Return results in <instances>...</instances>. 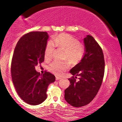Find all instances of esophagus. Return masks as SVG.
Here are the masks:
<instances>
[{"label": "esophagus", "mask_w": 122, "mask_h": 122, "mask_svg": "<svg viewBox=\"0 0 122 122\" xmlns=\"http://www.w3.org/2000/svg\"><path fill=\"white\" fill-rule=\"evenodd\" d=\"M56 81H59V80L61 79V78H60V77H58V76H56Z\"/></svg>", "instance_id": "esophagus-1"}]
</instances>
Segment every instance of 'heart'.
Returning <instances> with one entry per match:
<instances>
[{
  "label": "heart",
  "instance_id": "b5f03b06",
  "mask_svg": "<svg viewBox=\"0 0 122 122\" xmlns=\"http://www.w3.org/2000/svg\"><path fill=\"white\" fill-rule=\"evenodd\" d=\"M54 46L64 51V58L67 59L71 64H76L81 61L84 55L85 49L83 45L80 44L77 39L68 34L62 33L50 41L46 46L44 58L46 60L51 59L52 56ZM66 61H54L49 64L48 70L57 76H61L68 68Z\"/></svg>",
  "mask_w": 122,
  "mask_h": 122
}]
</instances>
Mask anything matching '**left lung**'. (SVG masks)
I'll return each instance as SVG.
<instances>
[{"label": "left lung", "instance_id": "obj_1", "mask_svg": "<svg viewBox=\"0 0 122 122\" xmlns=\"http://www.w3.org/2000/svg\"><path fill=\"white\" fill-rule=\"evenodd\" d=\"M83 41L84 55L70 71L73 76L68 79L71 85L64 91L66 102L74 107L86 106L94 99L101 88L104 73V55L101 46L89 35Z\"/></svg>", "mask_w": 122, "mask_h": 122}]
</instances>
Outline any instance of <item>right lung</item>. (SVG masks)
I'll use <instances>...</instances> for the list:
<instances>
[{
  "label": "right lung",
  "mask_w": 122,
  "mask_h": 122,
  "mask_svg": "<svg viewBox=\"0 0 122 122\" xmlns=\"http://www.w3.org/2000/svg\"><path fill=\"white\" fill-rule=\"evenodd\" d=\"M48 38L46 31L30 32L19 39L14 49L11 64L13 83L21 99L30 105L43 103L47 98L48 86L56 80L51 73L41 74L36 70L44 61Z\"/></svg>",
  "instance_id": "add662e5"
}]
</instances>
